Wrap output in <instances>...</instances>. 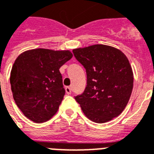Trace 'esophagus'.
I'll list each match as a JSON object with an SVG mask.
<instances>
[{
  "instance_id": "obj_1",
  "label": "esophagus",
  "mask_w": 154,
  "mask_h": 154,
  "mask_svg": "<svg viewBox=\"0 0 154 154\" xmlns=\"http://www.w3.org/2000/svg\"><path fill=\"white\" fill-rule=\"evenodd\" d=\"M65 91H66V93L67 94H71V89L70 87H65Z\"/></svg>"
}]
</instances>
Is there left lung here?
I'll return each mask as SVG.
<instances>
[{
    "label": "left lung",
    "mask_w": 154,
    "mask_h": 154,
    "mask_svg": "<svg viewBox=\"0 0 154 154\" xmlns=\"http://www.w3.org/2000/svg\"><path fill=\"white\" fill-rule=\"evenodd\" d=\"M72 51L87 73L84 91L75 96L85 115L97 123L119 116L127 105L134 86L127 57L119 49L103 44Z\"/></svg>",
    "instance_id": "1"
}]
</instances>
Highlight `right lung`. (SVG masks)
<instances>
[{
    "label": "right lung",
    "mask_w": 154,
    "mask_h": 154,
    "mask_svg": "<svg viewBox=\"0 0 154 154\" xmlns=\"http://www.w3.org/2000/svg\"><path fill=\"white\" fill-rule=\"evenodd\" d=\"M71 58L70 51L37 48L15 60L11 89L15 103L28 119L42 123L57 112L65 94L60 68Z\"/></svg>",
    "instance_id": "1"
}]
</instances>
